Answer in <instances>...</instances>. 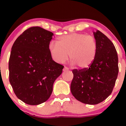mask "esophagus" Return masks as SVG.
I'll return each instance as SVG.
<instances>
[{
    "label": "esophagus",
    "mask_w": 126,
    "mask_h": 126,
    "mask_svg": "<svg viewBox=\"0 0 126 126\" xmlns=\"http://www.w3.org/2000/svg\"><path fill=\"white\" fill-rule=\"evenodd\" d=\"M69 70V68L68 67H66V66H65V67L63 68V71L64 72H65V71H67V70Z\"/></svg>",
    "instance_id": "obj_1"
}]
</instances>
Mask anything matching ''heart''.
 Instances as JSON below:
<instances>
[{"instance_id": "obj_1", "label": "heart", "mask_w": 126, "mask_h": 126, "mask_svg": "<svg viewBox=\"0 0 126 126\" xmlns=\"http://www.w3.org/2000/svg\"><path fill=\"white\" fill-rule=\"evenodd\" d=\"M97 43L92 35L73 33L60 36L56 40V44L50 43L48 50L55 62L63 63L68 55L72 64L86 69L94 61L97 53Z\"/></svg>"}]
</instances>
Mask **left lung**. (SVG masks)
<instances>
[{"instance_id": "left-lung-1", "label": "left lung", "mask_w": 126, "mask_h": 126, "mask_svg": "<svg viewBox=\"0 0 126 126\" xmlns=\"http://www.w3.org/2000/svg\"><path fill=\"white\" fill-rule=\"evenodd\" d=\"M98 48L89 67L72 70L70 91L82 103L95 105L111 94L118 73V56L113 43L99 30L94 32Z\"/></svg>"}]
</instances>
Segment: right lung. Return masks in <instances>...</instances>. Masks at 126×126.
<instances>
[{"mask_svg":"<svg viewBox=\"0 0 126 126\" xmlns=\"http://www.w3.org/2000/svg\"><path fill=\"white\" fill-rule=\"evenodd\" d=\"M53 33L39 27L27 29L14 42L9 61V82L20 100L35 105L46 102L64 66L48 50Z\"/></svg>","mask_w":126,"mask_h":126,"instance_id":"right-lung-1","label":"right lung"}]
</instances>
